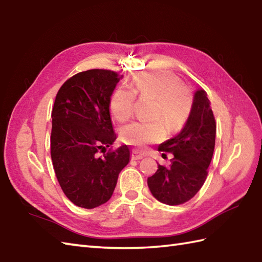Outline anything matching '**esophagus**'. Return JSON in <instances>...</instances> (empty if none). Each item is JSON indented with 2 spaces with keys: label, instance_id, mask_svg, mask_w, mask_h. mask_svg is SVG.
I'll return each instance as SVG.
<instances>
[{
  "label": "esophagus",
  "instance_id": "34e87169",
  "mask_svg": "<svg viewBox=\"0 0 262 262\" xmlns=\"http://www.w3.org/2000/svg\"><path fill=\"white\" fill-rule=\"evenodd\" d=\"M131 158L133 160H139V159H142L143 158V155L139 152L137 150H132V154H131Z\"/></svg>",
  "mask_w": 262,
  "mask_h": 262
}]
</instances>
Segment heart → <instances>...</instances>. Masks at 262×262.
<instances>
[{"label":"heart","instance_id":"obj_1","mask_svg":"<svg viewBox=\"0 0 262 262\" xmlns=\"http://www.w3.org/2000/svg\"><path fill=\"white\" fill-rule=\"evenodd\" d=\"M136 95L154 98V118L164 120L169 130L182 126L191 108V96L176 75L164 71L146 72L133 78L127 87L114 92L110 110L116 122L129 120ZM120 137L124 143L142 148L160 141L165 137V126L159 120L135 121L122 127Z\"/></svg>","mask_w":262,"mask_h":262}]
</instances>
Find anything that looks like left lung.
<instances>
[{
  "instance_id": "8db88e82",
  "label": "left lung",
  "mask_w": 262,
  "mask_h": 262,
  "mask_svg": "<svg viewBox=\"0 0 262 262\" xmlns=\"http://www.w3.org/2000/svg\"><path fill=\"white\" fill-rule=\"evenodd\" d=\"M215 136L216 123L211 102L206 92L199 89L183 129L158 147V151L170 152L173 158L169 166L158 165L157 171L148 177L149 189L156 200L167 205H179L193 199L207 177Z\"/></svg>"
}]
</instances>
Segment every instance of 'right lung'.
<instances>
[{
  "label": "right lung",
  "mask_w": 262,
  "mask_h": 262,
  "mask_svg": "<svg viewBox=\"0 0 262 262\" xmlns=\"http://www.w3.org/2000/svg\"><path fill=\"white\" fill-rule=\"evenodd\" d=\"M122 77L112 71L90 69L74 75L57 93L51 160L62 191L76 206L91 210L106 203L130 161L127 146L106 152L116 139L110 102Z\"/></svg>",
  "instance_id": "1"
}]
</instances>
